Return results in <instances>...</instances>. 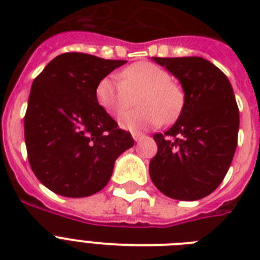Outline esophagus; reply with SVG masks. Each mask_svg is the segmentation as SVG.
<instances>
[{
    "label": "esophagus",
    "mask_w": 260,
    "mask_h": 260,
    "mask_svg": "<svg viewBox=\"0 0 260 260\" xmlns=\"http://www.w3.org/2000/svg\"><path fill=\"white\" fill-rule=\"evenodd\" d=\"M143 136H144V135L140 134V132H134V134H132V138H134L135 142H139V140H142Z\"/></svg>",
    "instance_id": "obj_1"
}]
</instances>
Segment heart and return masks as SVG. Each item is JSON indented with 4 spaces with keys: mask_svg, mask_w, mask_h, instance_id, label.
Wrapping results in <instances>:
<instances>
[{
    "mask_svg": "<svg viewBox=\"0 0 260 260\" xmlns=\"http://www.w3.org/2000/svg\"><path fill=\"white\" fill-rule=\"evenodd\" d=\"M138 95V105L143 108L122 114L118 120L120 125L128 131L160 125L165 118L170 120L179 112L183 101L182 90L171 82L169 73L150 62L126 67L120 78L114 75L105 77L95 87L97 102L112 116L123 113Z\"/></svg>",
    "mask_w": 260,
    "mask_h": 260,
    "instance_id": "heart-1",
    "label": "heart"
}]
</instances>
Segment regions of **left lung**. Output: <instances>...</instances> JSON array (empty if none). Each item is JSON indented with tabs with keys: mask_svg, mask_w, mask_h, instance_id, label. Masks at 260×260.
<instances>
[{
	"mask_svg": "<svg viewBox=\"0 0 260 260\" xmlns=\"http://www.w3.org/2000/svg\"><path fill=\"white\" fill-rule=\"evenodd\" d=\"M152 59L181 82L185 101L170 129L154 135L158 152L150 177L167 197L201 200L221 183L238 146L234 89L218 67L200 56Z\"/></svg>",
	"mask_w": 260,
	"mask_h": 260,
	"instance_id": "obj_1",
	"label": "left lung"
}]
</instances>
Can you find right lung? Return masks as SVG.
I'll use <instances>...</instances> for the list:
<instances>
[{
  "label": "right lung",
  "instance_id": "right-lung-1",
  "mask_svg": "<svg viewBox=\"0 0 260 260\" xmlns=\"http://www.w3.org/2000/svg\"><path fill=\"white\" fill-rule=\"evenodd\" d=\"M126 60L66 52L35 78L24 132L30 169L59 196L87 197L109 182L116 159L134 146L129 132L102 109L98 82Z\"/></svg>",
  "mask_w": 260,
  "mask_h": 260
}]
</instances>
